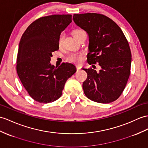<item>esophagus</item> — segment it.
I'll use <instances>...</instances> for the list:
<instances>
[{
	"mask_svg": "<svg viewBox=\"0 0 148 148\" xmlns=\"http://www.w3.org/2000/svg\"><path fill=\"white\" fill-rule=\"evenodd\" d=\"M76 68H77V71H79V70H80L81 69V67L79 66H77Z\"/></svg>",
	"mask_w": 148,
	"mask_h": 148,
	"instance_id": "1",
	"label": "esophagus"
}]
</instances>
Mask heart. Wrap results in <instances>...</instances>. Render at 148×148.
Returning <instances> with one entry per match:
<instances>
[{
    "label": "heart",
    "instance_id": "obj_1",
    "mask_svg": "<svg viewBox=\"0 0 148 148\" xmlns=\"http://www.w3.org/2000/svg\"><path fill=\"white\" fill-rule=\"evenodd\" d=\"M82 30L80 29H77V30H74L73 31V35L75 38H76L77 36V35L80 33L81 32H82ZM64 37V33H62L60 36L59 38V40H58V43L59 45H62V43L63 42V40ZM67 60L68 62H71V63H79L80 62H82V55L80 53H71L70 55H69L67 57Z\"/></svg>",
    "mask_w": 148,
    "mask_h": 148
}]
</instances>
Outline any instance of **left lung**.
<instances>
[{
  "label": "left lung",
  "instance_id": "8db88e82",
  "mask_svg": "<svg viewBox=\"0 0 148 148\" xmlns=\"http://www.w3.org/2000/svg\"><path fill=\"white\" fill-rule=\"evenodd\" d=\"M73 19L88 35V63H98L101 67L98 73L92 68H82L87 73L82 86L84 93L96 102L115 101L122 94L130 75L132 58L127 39L119 26L102 14H75Z\"/></svg>",
  "mask_w": 148,
  "mask_h": 148
}]
</instances>
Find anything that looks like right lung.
<instances>
[{"instance_id": "add662e5", "label": "right lung", "mask_w": 148, "mask_h": 148, "mask_svg": "<svg viewBox=\"0 0 148 148\" xmlns=\"http://www.w3.org/2000/svg\"><path fill=\"white\" fill-rule=\"evenodd\" d=\"M71 22L70 14L42 17L31 23L21 37L17 73L29 95L38 102L58 99L66 80L77 71L70 63L56 67L50 63L52 53L59 49L61 32Z\"/></svg>"}]
</instances>
